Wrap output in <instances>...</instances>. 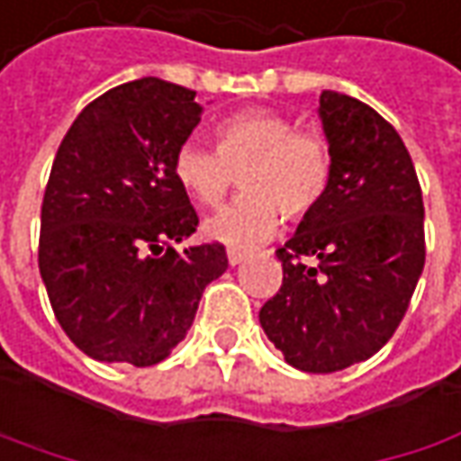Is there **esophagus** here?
I'll list each match as a JSON object with an SVG mask.
<instances>
[{
  "label": "esophagus",
  "mask_w": 461,
  "mask_h": 461,
  "mask_svg": "<svg viewBox=\"0 0 461 461\" xmlns=\"http://www.w3.org/2000/svg\"><path fill=\"white\" fill-rule=\"evenodd\" d=\"M227 258H230V266H240V263L248 258V250H234V248H230V250H227Z\"/></svg>",
  "instance_id": "34e87169"
}]
</instances>
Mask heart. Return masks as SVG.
Masks as SVG:
<instances>
[{
	"label": "heart",
	"instance_id": "b5f03b06",
	"mask_svg": "<svg viewBox=\"0 0 461 461\" xmlns=\"http://www.w3.org/2000/svg\"><path fill=\"white\" fill-rule=\"evenodd\" d=\"M216 149L185 141L175 151V180L193 203L219 206L242 175V198L206 221V234L230 248H252L278 230L281 216L302 221L317 209L332 177L325 136L304 133L273 111H240L213 126Z\"/></svg>",
	"mask_w": 461,
	"mask_h": 461
}]
</instances>
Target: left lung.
I'll list each match as a JSON object with an SVG mask.
<instances>
[{
	"mask_svg": "<svg viewBox=\"0 0 461 461\" xmlns=\"http://www.w3.org/2000/svg\"><path fill=\"white\" fill-rule=\"evenodd\" d=\"M332 151L322 203L276 255L284 284L260 310L286 364L332 374L366 361L402 322L426 263L423 193L400 133L366 103L325 90Z\"/></svg>",
	"mask_w": 461,
	"mask_h": 461,
	"instance_id": "obj_1",
	"label": "left lung"
}]
</instances>
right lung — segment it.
<instances>
[{
  "label": "right lung",
  "mask_w": 461,
  "mask_h": 461,
  "mask_svg": "<svg viewBox=\"0 0 461 461\" xmlns=\"http://www.w3.org/2000/svg\"><path fill=\"white\" fill-rule=\"evenodd\" d=\"M198 121L195 92L144 77L92 100L56 151L38 268L59 325L95 361H165L230 266L219 242L175 250L198 227L172 170Z\"/></svg>",
  "instance_id": "add662e5"
}]
</instances>
